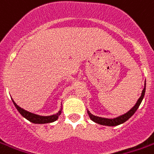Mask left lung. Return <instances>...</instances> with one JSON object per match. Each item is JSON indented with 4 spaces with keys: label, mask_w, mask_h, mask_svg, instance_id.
Here are the masks:
<instances>
[{
    "label": "left lung",
    "mask_w": 154,
    "mask_h": 154,
    "mask_svg": "<svg viewBox=\"0 0 154 154\" xmlns=\"http://www.w3.org/2000/svg\"><path fill=\"white\" fill-rule=\"evenodd\" d=\"M145 90H146V82H145L144 88H143V92H142V95H141V97L137 100V103L134 105V107L132 108V109H131L128 112L125 113V115H122V116L117 117V118H115V119H106V118L95 116L94 115H92L89 111H88V116H89V117H90V119L92 121H94L96 123H98L99 125H109V126H115V125H121L122 123L125 122L128 119H130L131 117L134 115V113L137 111V109H138L140 104L142 103V101H143V97H144V94H145Z\"/></svg>",
    "instance_id": "1"
}]
</instances>
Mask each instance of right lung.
<instances>
[{
    "instance_id": "obj_1",
    "label": "right lung",
    "mask_w": 154,
    "mask_h": 154,
    "mask_svg": "<svg viewBox=\"0 0 154 154\" xmlns=\"http://www.w3.org/2000/svg\"><path fill=\"white\" fill-rule=\"evenodd\" d=\"M13 103L15 105V107L17 108V109L19 111V113L23 116L26 118L27 120H29L30 122H33L35 124H45V123H51L53 121H56L58 119V117L61 113V110H60L59 112L56 113L55 115H52L50 116H38L33 113H30L27 110H25L23 109L20 108L17 103L13 101Z\"/></svg>"
}]
</instances>
